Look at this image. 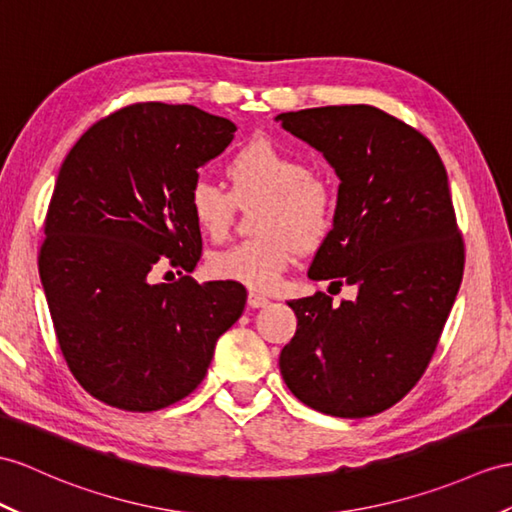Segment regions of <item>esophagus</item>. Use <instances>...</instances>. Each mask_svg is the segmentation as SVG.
Segmentation results:
<instances>
[{
	"label": "esophagus",
	"instance_id": "1",
	"mask_svg": "<svg viewBox=\"0 0 512 512\" xmlns=\"http://www.w3.org/2000/svg\"><path fill=\"white\" fill-rule=\"evenodd\" d=\"M269 304V299L265 295H258V293H249L247 295V306L249 308H263Z\"/></svg>",
	"mask_w": 512,
	"mask_h": 512
}]
</instances>
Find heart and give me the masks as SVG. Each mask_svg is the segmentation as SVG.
<instances>
[{"label":"heart","instance_id":"heart-1","mask_svg":"<svg viewBox=\"0 0 512 512\" xmlns=\"http://www.w3.org/2000/svg\"><path fill=\"white\" fill-rule=\"evenodd\" d=\"M230 191L195 180L186 195V210L206 239H226L236 202L263 197L254 226L260 234L215 252L208 260L210 276L269 291L278 284L299 252L326 243L336 223L332 186L313 173L304 158L269 139L241 147L226 165Z\"/></svg>","mask_w":512,"mask_h":512}]
</instances>
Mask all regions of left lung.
Wrapping results in <instances>:
<instances>
[{"mask_svg":"<svg viewBox=\"0 0 512 512\" xmlns=\"http://www.w3.org/2000/svg\"><path fill=\"white\" fill-rule=\"evenodd\" d=\"M326 156L339 184L336 223L308 269L356 299H293L297 332L280 371L299 402L360 419L391 408L426 373L465 269V243L434 145L376 106L278 115Z\"/></svg>","mask_w":512,"mask_h":512,"instance_id":"8db88e82","label":"left lung"}]
</instances>
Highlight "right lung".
I'll return each instance as SVG.
<instances>
[{
    "mask_svg": "<svg viewBox=\"0 0 512 512\" xmlns=\"http://www.w3.org/2000/svg\"><path fill=\"white\" fill-rule=\"evenodd\" d=\"M234 132L195 106L132 104L93 123L62 162L39 273L60 352L95 400L130 413L184 400L241 317L236 282L147 280L156 265L195 269L202 234L186 195Z\"/></svg>",
    "mask_w": 512,
    "mask_h": 512,
    "instance_id": "right-lung-1",
    "label": "right lung"
}]
</instances>
